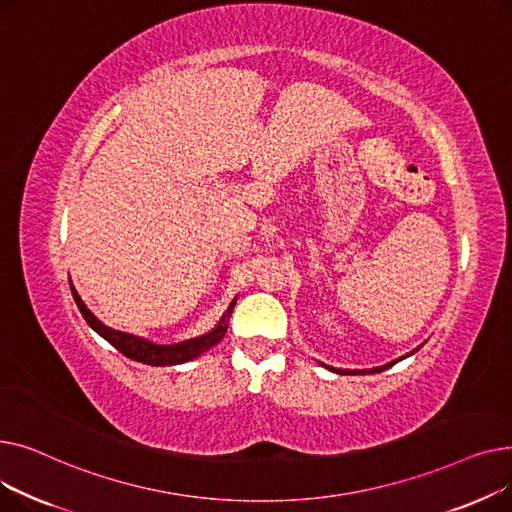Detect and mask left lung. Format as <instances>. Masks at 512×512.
<instances>
[{
	"label": "left lung",
	"instance_id": "left-lung-1",
	"mask_svg": "<svg viewBox=\"0 0 512 512\" xmlns=\"http://www.w3.org/2000/svg\"><path fill=\"white\" fill-rule=\"evenodd\" d=\"M415 353V351H413ZM413 353H409V355H413ZM407 355V357H409ZM402 359H405V357H400V359H396V361H392V363H388V365H382V367H375V369H365V371H348V369H334V367H328V365H324V363H321V365H324V367H328V369H332V371H336V373H380V371H384V369H388V367H392L394 363H398V361H402Z\"/></svg>",
	"mask_w": 512,
	"mask_h": 512
}]
</instances>
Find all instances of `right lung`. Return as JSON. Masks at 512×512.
Masks as SVG:
<instances>
[{
    "mask_svg": "<svg viewBox=\"0 0 512 512\" xmlns=\"http://www.w3.org/2000/svg\"><path fill=\"white\" fill-rule=\"evenodd\" d=\"M70 290H72V297L80 309V313H83V317L87 319V324L101 336L105 338L107 342H110L114 348H118V351L132 359V361H139V363H145V365H155V367H164V365H180V363H186L191 361L199 355H203L205 351H209L211 346L218 344L226 330H228V319H230V313L236 305V299L230 303L228 311L222 315V319L218 321V326H215L211 332L203 334V336H197V338H191V340H184V342H176V344H155L147 338H141V336H134V334H128V332H118V330H112L107 328L105 324H101V321L91 313V309L83 303V299L78 297L76 288L72 286V280H70Z\"/></svg>",
    "mask_w": 512,
    "mask_h": 512,
    "instance_id": "obj_1",
    "label": "right lung"
}]
</instances>
